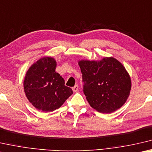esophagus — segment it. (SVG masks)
Segmentation results:
<instances>
[{
  "instance_id": "1",
  "label": "esophagus",
  "mask_w": 152,
  "mask_h": 152,
  "mask_svg": "<svg viewBox=\"0 0 152 152\" xmlns=\"http://www.w3.org/2000/svg\"><path fill=\"white\" fill-rule=\"evenodd\" d=\"M78 88H78V86L77 85H75L72 89H73V91H77L78 90Z\"/></svg>"
}]
</instances>
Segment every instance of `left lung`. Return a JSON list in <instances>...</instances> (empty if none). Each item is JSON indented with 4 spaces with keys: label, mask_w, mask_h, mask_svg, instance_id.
I'll return each mask as SVG.
<instances>
[{
    "label": "left lung",
    "mask_w": 152,
    "mask_h": 152,
    "mask_svg": "<svg viewBox=\"0 0 152 152\" xmlns=\"http://www.w3.org/2000/svg\"><path fill=\"white\" fill-rule=\"evenodd\" d=\"M83 92L87 100L99 113H111L127 100L131 79L125 67L113 56L100 61L80 60Z\"/></svg>",
    "instance_id": "1"
}]
</instances>
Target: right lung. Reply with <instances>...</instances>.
<instances>
[{"label":"right lung","instance_id":"obj_1","mask_svg":"<svg viewBox=\"0 0 152 152\" xmlns=\"http://www.w3.org/2000/svg\"><path fill=\"white\" fill-rule=\"evenodd\" d=\"M56 61L53 57H42L32 64L24 77L27 99L44 113L59 108L73 94L72 89L64 86L63 78L56 72Z\"/></svg>","mask_w":152,"mask_h":152}]
</instances>
